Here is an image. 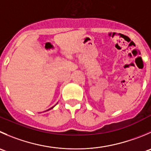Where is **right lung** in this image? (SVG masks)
I'll list each match as a JSON object with an SVG mask.
<instances>
[{
    "mask_svg": "<svg viewBox=\"0 0 151 151\" xmlns=\"http://www.w3.org/2000/svg\"><path fill=\"white\" fill-rule=\"evenodd\" d=\"M52 108H53V107H52ZM50 109H51V108H50Z\"/></svg>",
    "mask_w": 151,
    "mask_h": 151,
    "instance_id": "add662e5",
    "label": "right lung"
}]
</instances>
